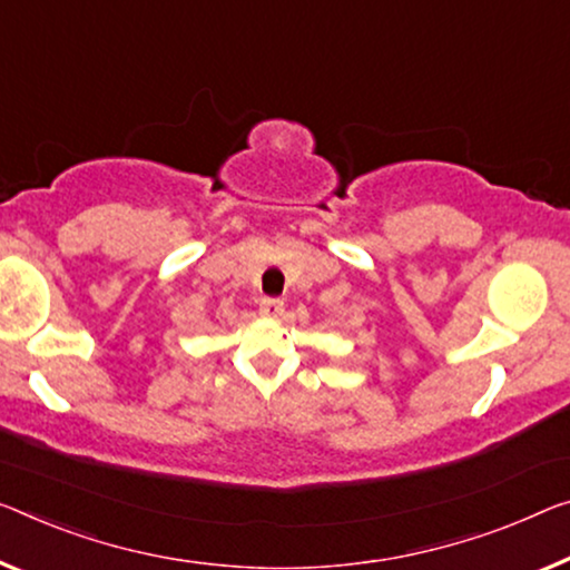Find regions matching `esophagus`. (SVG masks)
<instances>
[{
    "label": "esophagus",
    "instance_id": "1",
    "mask_svg": "<svg viewBox=\"0 0 570 570\" xmlns=\"http://www.w3.org/2000/svg\"><path fill=\"white\" fill-rule=\"evenodd\" d=\"M283 311H285V303L279 301V297H262L259 301V313L267 315V318H277Z\"/></svg>",
    "mask_w": 570,
    "mask_h": 570
}]
</instances>
